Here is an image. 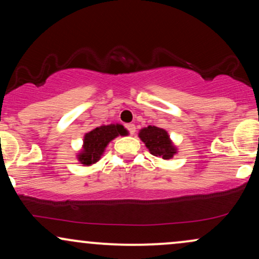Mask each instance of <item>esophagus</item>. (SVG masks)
I'll list each match as a JSON object with an SVG mask.
<instances>
[{"label": "esophagus", "mask_w": 259, "mask_h": 259, "mask_svg": "<svg viewBox=\"0 0 259 259\" xmlns=\"http://www.w3.org/2000/svg\"><path fill=\"white\" fill-rule=\"evenodd\" d=\"M125 127H126L127 132H129L130 135H134V134H135V132H136L135 124H126Z\"/></svg>", "instance_id": "esophagus-1"}]
</instances>
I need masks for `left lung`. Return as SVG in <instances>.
Segmentation results:
<instances>
[{
  "label": "left lung",
  "instance_id": "1",
  "mask_svg": "<svg viewBox=\"0 0 259 259\" xmlns=\"http://www.w3.org/2000/svg\"><path fill=\"white\" fill-rule=\"evenodd\" d=\"M140 139L145 142L146 147L155 157L171 159L176 153V148L171 143L169 135L164 129L158 126H147L139 134Z\"/></svg>",
  "mask_w": 259,
  "mask_h": 259
}]
</instances>
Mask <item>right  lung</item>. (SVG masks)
Masks as SVG:
<instances>
[{"label":"right lung","instance_id":"obj_1","mask_svg":"<svg viewBox=\"0 0 259 259\" xmlns=\"http://www.w3.org/2000/svg\"><path fill=\"white\" fill-rule=\"evenodd\" d=\"M126 130L119 124L102 125L85 134L83 142V151L78 159L83 165H92L100 159L106 146L118 135H124Z\"/></svg>","mask_w":259,"mask_h":259}]
</instances>
